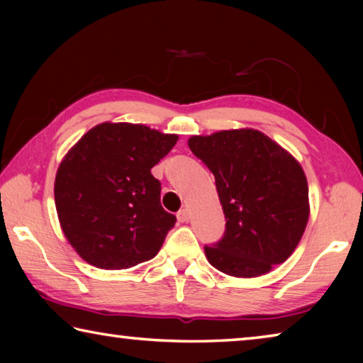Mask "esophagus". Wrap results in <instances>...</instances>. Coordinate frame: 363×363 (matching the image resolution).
<instances>
[{
    "label": "esophagus",
    "mask_w": 363,
    "mask_h": 363,
    "mask_svg": "<svg viewBox=\"0 0 363 363\" xmlns=\"http://www.w3.org/2000/svg\"><path fill=\"white\" fill-rule=\"evenodd\" d=\"M176 216H177V220H179V223H187L190 214H189V210H187V208H182V210L177 211Z\"/></svg>",
    "instance_id": "esophagus-1"
}]
</instances>
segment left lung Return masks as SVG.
<instances>
[{
	"label": "left lung",
	"mask_w": 363,
	"mask_h": 363,
	"mask_svg": "<svg viewBox=\"0 0 363 363\" xmlns=\"http://www.w3.org/2000/svg\"><path fill=\"white\" fill-rule=\"evenodd\" d=\"M189 147L214 174L225 230L205 247L213 267L232 277H259L285 262L309 219L301 164L256 130L192 136Z\"/></svg>",
	"instance_id": "8db88e82"
}]
</instances>
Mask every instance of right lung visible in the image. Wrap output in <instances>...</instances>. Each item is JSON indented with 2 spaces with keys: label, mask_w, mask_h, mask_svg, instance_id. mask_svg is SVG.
Wrapping results in <instances>:
<instances>
[{
  "label": "right lung",
  "mask_w": 363,
  "mask_h": 363,
  "mask_svg": "<svg viewBox=\"0 0 363 363\" xmlns=\"http://www.w3.org/2000/svg\"><path fill=\"white\" fill-rule=\"evenodd\" d=\"M133 123H102L64 157L54 182L60 227L91 266L118 270L155 257L176 216L150 169L177 143Z\"/></svg>",
  "instance_id": "1"
}]
</instances>
